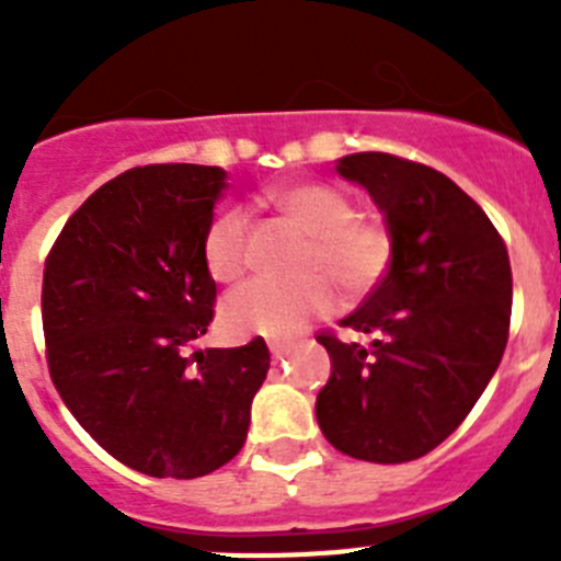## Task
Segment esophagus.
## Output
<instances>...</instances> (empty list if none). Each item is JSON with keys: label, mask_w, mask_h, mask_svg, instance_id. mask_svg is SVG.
Instances as JSON below:
<instances>
[{"label": "esophagus", "mask_w": 561, "mask_h": 561, "mask_svg": "<svg viewBox=\"0 0 561 561\" xmlns=\"http://www.w3.org/2000/svg\"><path fill=\"white\" fill-rule=\"evenodd\" d=\"M270 354H272V359H284V356L289 354V342L272 340L270 342Z\"/></svg>", "instance_id": "34e87169"}]
</instances>
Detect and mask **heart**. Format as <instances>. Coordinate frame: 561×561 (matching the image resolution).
<instances>
[{"mask_svg":"<svg viewBox=\"0 0 561 561\" xmlns=\"http://www.w3.org/2000/svg\"><path fill=\"white\" fill-rule=\"evenodd\" d=\"M272 205L309 236L304 284L250 280L221 304V323L236 336H286L340 304L334 280L348 297H365L388 277L396 238L379 213H356V199L331 182H291L270 193ZM252 221L244 207H221L202 236V261L213 280L232 284L250 266Z\"/></svg>","mask_w":561,"mask_h":561,"instance_id":"1","label":"heart"}]
</instances>
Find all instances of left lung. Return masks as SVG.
I'll return each instance as SVG.
<instances>
[{"label": "left lung", "mask_w": 561, "mask_h": 561, "mask_svg": "<svg viewBox=\"0 0 561 561\" xmlns=\"http://www.w3.org/2000/svg\"><path fill=\"white\" fill-rule=\"evenodd\" d=\"M396 238L388 277L342 320L370 345L320 331L331 379L317 396L329 444L370 463H408L463 424L503 359L512 264L483 207L449 176L393 153L342 157Z\"/></svg>", "instance_id": "8db88e82"}]
</instances>
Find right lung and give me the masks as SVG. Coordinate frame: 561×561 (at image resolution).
<instances>
[{"label":"right lung","instance_id":"obj_1","mask_svg":"<svg viewBox=\"0 0 561 561\" xmlns=\"http://www.w3.org/2000/svg\"><path fill=\"white\" fill-rule=\"evenodd\" d=\"M221 191V168H131L69 216L44 261L49 379L112 458L151 478L236 458L270 370L261 336L187 351L216 306L202 236Z\"/></svg>","mask_w":561,"mask_h":561}]
</instances>
